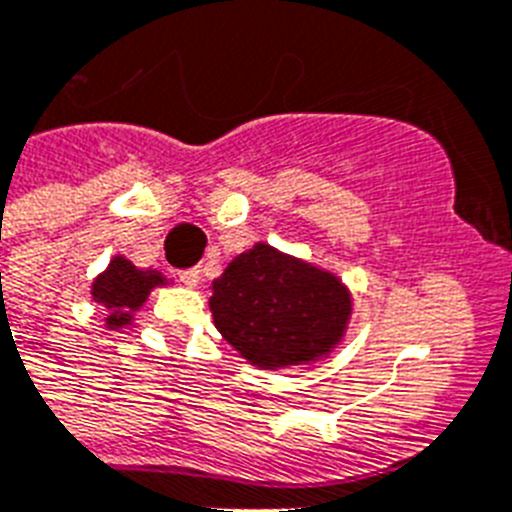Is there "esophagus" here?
I'll list each match as a JSON object with an SVG mask.
<instances>
[{
    "mask_svg": "<svg viewBox=\"0 0 512 512\" xmlns=\"http://www.w3.org/2000/svg\"><path fill=\"white\" fill-rule=\"evenodd\" d=\"M178 279H181V282L186 287H196V285H199V282H202V269H199V266L183 269V272H178Z\"/></svg>",
    "mask_w": 512,
    "mask_h": 512,
    "instance_id": "1",
    "label": "esophagus"
}]
</instances>
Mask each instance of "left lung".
I'll use <instances>...</instances> for the list:
<instances>
[{"mask_svg": "<svg viewBox=\"0 0 512 512\" xmlns=\"http://www.w3.org/2000/svg\"><path fill=\"white\" fill-rule=\"evenodd\" d=\"M214 326L251 365L287 368L326 355L344 334L347 290L266 243H256L214 279Z\"/></svg>", "mask_w": 512, "mask_h": 512, "instance_id": "obj_1", "label": "left lung"}]
</instances>
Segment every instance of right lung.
I'll list each match as a JSON object with an SVG mask.
<instances>
[{"instance_id":"obj_1","label":"right lung","mask_w":512,"mask_h":512,"mask_svg":"<svg viewBox=\"0 0 512 512\" xmlns=\"http://www.w3.org/2000/svg\"><path fill=\"white\" fill-rule=\"evenodd\" d=\"M163 282L165 277L160 272H152V269L142 272L124 256H116L108 264L106 272L93 282V298L113 310L108 316V326L119 329V326L129 323V313L147 300L152 287L163 285Z\"/></svg>"}]
</instances>
